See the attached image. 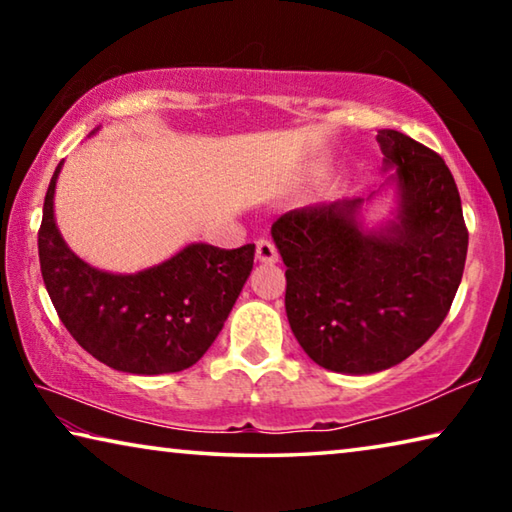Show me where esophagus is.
I'll list each match as a JSON object with an SVG mask.
<instances>
[{
	"mask_svg": "<svg viewBox=\"0 0 512 512\" xmlns=\"http://www.w3.org/2000/svg\"><path fill=\"white\" fill-rule=\"evenodd\" d=\"M257 259L264 264H275L277 262V248L273 241L259 239L257 241Z\"/></svg>",
	"mask_w": 512,
	"mask_h": 512,
	"instance_id": "obj_1",
	"label": "esophagus"
}]
</instances>
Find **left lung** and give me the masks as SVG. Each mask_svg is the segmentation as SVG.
<instances>
[{
  "label": "left lung",
  "mask_w": 512,
  "mask_h": 512,
  "mask_svg": "<svg viewBox=\"0 0 512 512\" xmlns=\"http://www.w3.org/2000/svg\"><path fill=\"white\" fill-rule=\"evenodd\" d=\"M397 167L402 207L384 232H361V198L280 216L271 235L287 266L289 325L311 361L368 375L422 348L461 284L467 228L445 160L400 131L377 133Z\"/></svg>",
  "instance_id": "left-lung-1"
}]
</instances>
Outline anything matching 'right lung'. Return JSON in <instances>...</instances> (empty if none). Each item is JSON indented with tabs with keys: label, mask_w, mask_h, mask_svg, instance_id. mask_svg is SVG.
Instances as JSON below:
<instances>
[{
	"label": "right lung",
	"mask_w": 512,
	"mask_h": 512,
	"mask_svg": "<svg viewBox=\"0 0 512 512\" xmlns=\"http://www.w3.org/2000/svg\"><path fill=\"white\" fill-rule=\"evenodd\" d=\"M58 164L42 207L38 255L42 280L67 332L106 366L133 375L180 372L219 336L253 271L255 244H192L160 266L112 275L65 246L54 221Z\"/></svg>",
	"instance_id": "1"
}]
</instances>
